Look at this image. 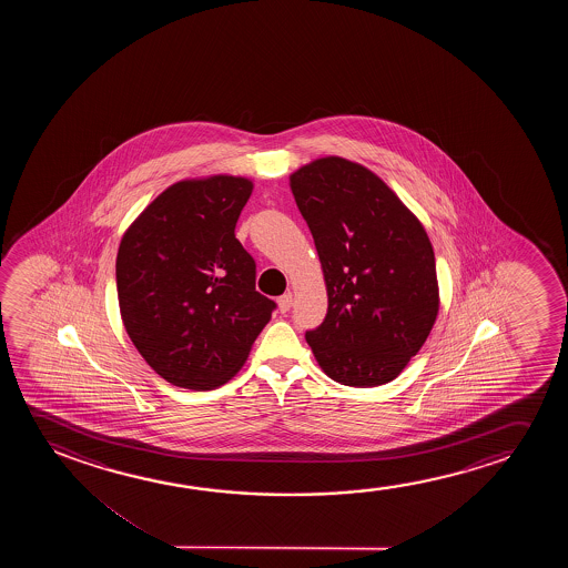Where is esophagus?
Wrapping results in <instances>:
<instances>
[{
	"label": "esophagus",
	"mask_w": 568,
	"mask_h": 568,
	"mask_svg": "<svg viewBox=\"0 0 568 568\" xmlns=\"http://www.w3.org/2000/svg\"><path fill=\"white\" fill-rule=\"evenodd\" d=\"M277 306H280L281 314L291 311V306H293V295H291V293L281 295L280 298H277Z\"/></svg>",
	"instance_id": "obj_1"
}]
</instances>
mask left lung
I'll use <instances>...</instances> for the list:
<instances>
[{
	"label": "left lung",
	"instance_id": "8db88e82",
	"mask_svg": "<svg viewBox=\"0 0 568 568\" xmlns=\"http://www.w3.org/2000/svg\"><path fill=\"white\" fill-rule=\"evenodd\" d=\"M316 244L327 293L306 332L320 368L353 388L399 376L435 326V250L417 215L363 164L322 156L288 176Z\"/></svg>",
	"mask_w": 568,
	"mask_h": 568
}]
</instances>
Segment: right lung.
I'll return each mask as SVG.
<instances>
[{
    "mask_svg": "<svg viewBox=\"0 0 568 568\" xmlns=\"http://www.w3.org/2000/svg\"><path fill=\"white\" fill-rule=\"evenodd\" d=\"M254 182L211 174L174 182L125 229L118 246L120 316L161 378L215 389L241 371L275 303L234 236Z\"/></svg>",
    "mask_w": 568,
    "mask_h": 568,
    "instance_id": "add662e5",
    "label": "right lung"
}]
</instances>
